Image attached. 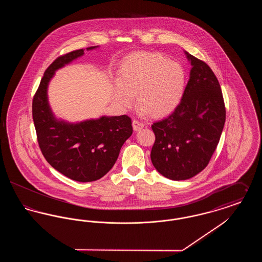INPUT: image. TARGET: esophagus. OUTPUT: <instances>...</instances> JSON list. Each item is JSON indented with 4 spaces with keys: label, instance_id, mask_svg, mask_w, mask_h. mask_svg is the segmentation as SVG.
Here are the masks:
<instances>
[{
    "label": "esophagus",
    "instance_id": "34e87169",
    "mask_svg": "<svg viewBox=\"0 0 262 262\" xmlns=\"http://www.w3.org/2000/svg\"><path fill=\"white\" fill-rule=\"evenodd\" d=\"M133 126H134V129H135L136 132H138V130H140L141 128L144 127V124L141 123V122H139V121H137V120H134V121H133Z\"/></svg>",
    "mask_w": 262,
    "mask_h": 262
}]
</instances>
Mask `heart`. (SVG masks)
<instances>
[{
  "label": "heart",
  "instance_id": "b5f03b06",
  "mask_svg": "<svg viewBox=\"0 0 262 262\" xmlns=\"http://www.w3.org/2000/svg\"><path fill=\"white\" fill-rule=\"evenodd\" d=\"M114 99L123 109H129L137 93L139 112L162 117L173 112L183 99L187 75L179 62L158 53L139 52L129 55L119 71Z\"/></svg>",
  "mask_w": 262,
  "mask_h": 262
}]
</instances>
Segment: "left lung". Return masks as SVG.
Masks as SVG:
<instances>
[{"label": "left lung", "mask_w": 262, "mask_h": 262, "mask_svg": "<svg viewBox=\"0 0 262 262\" xmlns=\"http://www.w3.org/2000/svg\"><path fill=\"white\" fill-rule=\"evenodd\" d=\"M189 79L174 112L151 125V161L174 181L192 178L210 161L224 127L226 109L219 81L206 62L186 52Z\"/></svg>", "instance_id": "1"}]
</instances>
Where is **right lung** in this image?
Listing matches in <instances>:
<instances>
[{"label":"right lung","mask_w":262,"mask_h":262,"mask_svg":"<svg viewBox=\"0 0 262 262\" xmlns=\"http://www.w3.org/2000/svg\"><path fill=\"white\" fill-rule=\"evenodd\" d=\"M83 54V49L70 52L48 67L33 97L32 117L38 144L47 162L63 176L86 183L99 180L112 169L123 144L133 134V125L126 115L103 116L77 124L55 118L48 103L49 81L57 70Z\"/></svg>","instance_id":"obj_1"}]
</instances>
